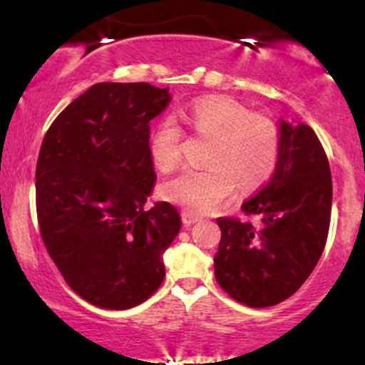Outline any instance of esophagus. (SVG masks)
I'll use <instances>...</instances> for the list:
<instances>
[{
	"instance_id": "esophagus-1",
	"label": "esophagus",
	"mask_w": 365,
	"mask_h": 365,
	"mask_svg": "<svg viewBox=\"0 0 365 365\" xmlns=\"http://www.w3.org/2000/svg\"><path fill=\"white\" fill-rule=\"evenodd\" d=\"M199 220H200V217L197 216V215H194V212H190V211H183L182 212V221H183V225H185V226L194 225Z\"/></svg>"
}]
</instances>
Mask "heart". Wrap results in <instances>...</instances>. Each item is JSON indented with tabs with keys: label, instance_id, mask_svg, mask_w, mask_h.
Wrapping results in <instances>:
<instances>
[{
	"label": "heart",
	"instance_id": "obj_1",
	"mask_svg": "<svg viewBox=\"0 0 365 365\" xmlns=\"http://www.w3.org/2000/svg\"><path fill=\"white\" fill-rule=\"evenodd\" d=\"M177 118L197 135L212 139L207 170H185L159 187L163 199L195 212H207L233 194L262 185L278 161V130L267 118L252 115L228 98H202ZM150 161L163 173L182 161V132L171 118L163 120L149 140Z\"/></svg>",
	"mask_w": 365,
	"mask_h": 365
}]
</instances>
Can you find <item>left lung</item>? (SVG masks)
Masks as SVG:
<instances>
[{
  "label": "left lung",
  "mask_w": 365,
  "mask_h": 365,
  "mask_svg": "<svg viewBox=\"0 0 365 365\" xmlns=\"http://www.w3.org/2000/svg\"><path fill=\"white\" fill-rule=\"evenodd\" d=\"M279 149L273 177L242 204L261 225L220 217L215 274L220 287L249 307H271L302 287L328 238L329 163L316 132L299 120L279 118Z\"/></svg>",
  "instance_id": "1"
}]
</instances>
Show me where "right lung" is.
<instances>
[{
  "instance_id": "1",
  "label": "right lung",
  "mask_w": 365,
  "mask_h": 365,
  "mask_svg": "<svg viewBox=\"0 0 365 365\" xmlns=\"http://www.w3.org/2000/svg\"><path fill=\"white\" fill-rule=\"evenodd\" d=\"M170 101L168 87L94 83L56 116L41 145V237L68 287L98 307H135L165 279L163 254L182 221L168 202L145 204L156 182L150 120Z\"/></svg>"
}]
</instances>
